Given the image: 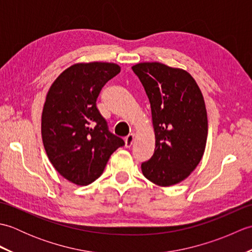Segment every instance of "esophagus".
<instances>
[{
    "label": "esophagus",
    "mask_w": 252,
    "mask_h": 252,
    "mask_svg": "<svg viewBox=\"0 0 252 252\" xmlns=\"http://www.w3.org/2000/svg\"><path fill=\"white\" fill-rule=\"evenodd\" d=\"M134 137H135V135L133 134V133H131V134L126 136V138H125L126 147H131V145L133 144V141H134Z\"/></svg>",
    "instance_id": "esophagus-1"
}]
</instances>
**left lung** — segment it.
I'll return each instance as SVG.
<instances>
[{
    "instance_id": "obj_1",
    "label": "left lung",
    "mask_w": 252,
    "mask_h": 252,
    "mask_svg": "<svg viewBox=\"0 0 252 252\" xmlns=\"http://www.w3.org/2000/svg\"><path fill=\"white\" fill-rule=\"evenodd\" d=\"M151 103L156 147L142 163L147 180L170 186L185 180L205 153L208 118L200 89L190 74L160 63L132 67Z\"/></svg>"
}]
</instances>
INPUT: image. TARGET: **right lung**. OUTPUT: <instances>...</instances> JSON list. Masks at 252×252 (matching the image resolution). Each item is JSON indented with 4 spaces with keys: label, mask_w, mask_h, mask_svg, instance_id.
Segmentation results:
<instances>
[{
    "label": "right lung",
    "mask_w": 252,
    "mask_h": 252,
    "mask_svg": "<svg viewBox=\"0 0 252 252\" xmlns=\"http://www.w3.org/2000/svg\"><path fill=\"white\" fill-rule=\"evenodd\" d=\"M119 72L112 63H76L47 93L41 123L45 152L57 172L77 185L98 179L111 154L125 145L96 106L101 89Z\"/></svg>",
    "instance_id": "right-lung-1"
}]
</instances>
